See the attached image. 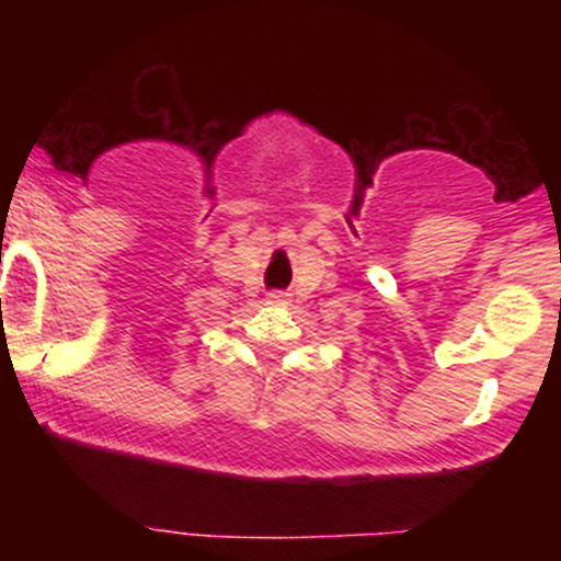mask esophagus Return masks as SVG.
Listing matches in <instances>:
<instances>
[{
  "label": "esophagus",
  "mask_w": 561,
  "mask_h": 561,
  "mask_svg": "<svg viewBox=\"0 0 561 561\" xmlns=\"http://www.w3.org/2000/svg\"><path fill=\"white\" fill-rule=\"evenodd\" d=\"M287 300V293H279V289H274V293L266 295V302H272V306H279V302Z\"/></svg>",
  "instance_id": "34e87169"
}]
</instances>
